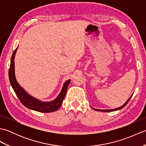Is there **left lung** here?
I'll use <instances>...</instances> for the list:
<instances>
[{"label":"left lung","mask_w":146,"mask_h":146,"mask_svg":"<svg viewBox=\"0 0 146 146\" xmlns=\"http://www.w3.org/2000/svg\"><path fill=\"white\" fill-rule=\"evenodd\" d=\"M132 97V96L131 97H130L129 99H128V100L125 103L123 104L122 106H121V107H119V108H115V109H111V110H99V109H95V108H94V110H97V111H105V112H108V111H115V110H119V109H122V108H123L124 107L125 105L127 104V103L129 102V101L130 100V99H131V98Z\"/></svg>","instance_id":"obj_1"}]
</instances>
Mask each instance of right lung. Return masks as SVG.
Listing matches in <instances>:
<instances>
[{
    "label": "right lung",
    "instance_id": "obj_1",
    "mask_svg": "<svg viewBox=\"0 0 146 146\" xmlns=\"http://www.w3.org/2000/svg\"><path fill=\"white\" fill-rule=\"evenodd\" d=\"M17 48L15 49L13 53H12L11 60L10 68H9V81H10L11 85L12 88H13L14 91L15 92V94H16L17 97L19 99L21 103L26 107L29 108V109L43 113L52 112V111L57 110L61 107L62 102H63L65 97L67 88L70 83V80H68L66 82H65L60 94L58 95V97L54 101L50 102H42L35 98H33L31 96L27 94L24 90L23 88L21 87V86L18 84L17 82L16 81V79H15L14 60Z\"/></svg>",
    "mask_w": 146,
    "mask_h": 146
}]
</instances>
